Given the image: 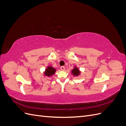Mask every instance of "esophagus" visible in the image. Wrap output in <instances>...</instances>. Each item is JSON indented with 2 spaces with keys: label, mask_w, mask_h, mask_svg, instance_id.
Wrapping results in <instances>:
<instances>
[{
  "label": "esophagus",
  "mask_w": 126,
  "mask_h": 126,
  "mask_svg": "<svg viewBox=\"0 0 126 126\" xmlns=\"http://www.w3.org/2000/svg\"><path fill=\"white\" fill-rule=\"evenodd\" d=\"M60 69L62 71H64L65 70V67H64V66H62L60 67Z\"/></svg>",
  "instance_id": "1"
}]
</instances>
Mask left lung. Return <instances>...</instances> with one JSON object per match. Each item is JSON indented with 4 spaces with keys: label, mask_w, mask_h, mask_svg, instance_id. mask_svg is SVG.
Masks as SVG:
<instances>
[{
    "label": "left lung",
    "mask_w": 126,
    "mask_h": 126,
    "mask_svg": "<svg viewBox=\"0 0 126 126\" xmlns=\"http://www.w3.org/2000/svg\"><path fill=\"white\" fill-rule=\"evenodd\" d=\"M71 71V74H72V75L74 76H78L81 73L80 71L79 70V69L76 66H75L74 69H72Z\"/></svg>",
    "instance_id": "obj_1"
}]
</instances>
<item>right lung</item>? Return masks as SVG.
<instances>
[{
	"instance_id": "right-lung-1",
	"label": "right lung",
	"mask_w": 126,
	"mask_h": 126,
	"mask_svg": "<svg viewBox=\"0 0 126 126\" xmlns=\"http://www.w3.org/2000/svg\"><path fill=\"white\" fill-rule=\"evenodd\" d=\"M56 71V70L55 68L51 66H49L47 67L46 69L44 72V76H47V77H51L52 75H54Z\"/></svg>"
}]
</instances>
